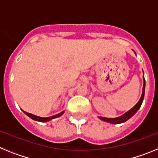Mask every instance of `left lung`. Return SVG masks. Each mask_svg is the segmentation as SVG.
<instances>
[{
    "label": "left lung",
    "instance_id": "left-lung-1",
    "mask_svg": "<svg viewBox=\"0 0 158 158\" xmlns=\"http://www.w3.org/2000/svg\"><path fill=\"white\" fill-rule=\"evenodd\" d=\"M135 54H136V53H135ZM145 87H146V82H145L144 74H143V88H142V96H141V98L139 99V102H138V103H137V104H135V105L132 108H131V109H130L129 111H127V112L125 113V114H123V115H120V116H118V117H116V118H105V117L99 116V118H100V119H101V120L104 121V122L109 123H112V124L123 123L127 121L128 119L133 116L135 113L138 111V110L140 108L141 105H142V101H143V100H144Z\"/></svg>",
    "mask_w": 158,
    "mask_h": 158
}]
</instances>
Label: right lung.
I'll return each instance as SVG.
<instances>
[{
	"mask_svg": "<svg viewBox=\"0 0 158 158\" xmlns=\"http://www.w3.org/2000/svg\"><path fill=\"white\" fill-rule=\"evenodd\" d=\"M23 112L26 114V115H27L28 117H30L31 118H32L33 120H35V121H38V122H42V123H45V122H48V121L51 120V119H53V118H58V117H60L61 115H62L64 114V112L65 111H62V112L58 113V114H57V115H52V116H50V117H40V116H37V115H33V114H31V113H28L27 112V111H23Z\"/></svg>",
	"mask_w": 158,
	"mask_h": 158,
	"instance_id": "obj_1",
	"label": "right lung"
}]
</instances>
